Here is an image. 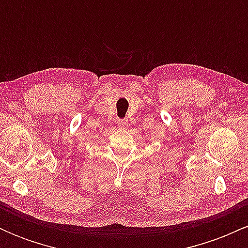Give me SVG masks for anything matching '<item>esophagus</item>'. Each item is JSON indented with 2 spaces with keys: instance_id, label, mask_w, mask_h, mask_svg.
Here are the masks:
<instances>
[{
  "instance_id": "esophagus-1",
  "label": "esophagus",
  "mask_w": 248,
  "mask_h": 248,
  "mask_svg": "<svg viewBox=\"0 0 248 248\" xmlns=\"http://www.w3.org/2000/svg\"><path fill=\"white\" fill-rule=\"evenodd\" d=\"M116 124H118V127L121 128V129H126L128 127V120L127 119H119V120L116 121Z\"/></svg>"
}]
</instances>
